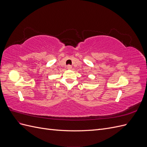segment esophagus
Returning <instances> with one entry per match:
<instances>
[{"label":"esophagus","instance_id":"esophagus-1","mask_svg":"<svg viewBox=\"0 0 147 147\" xmlns=\"http://www.w3.org/2000/svg\"><path fill=\"white\" fill-rule=\"evenodd\" d=\"M67 69H72V66H71L70 65H68L67 66Z\"/></svg>","mask_w":147,"mask_h":147}]
</instances>
